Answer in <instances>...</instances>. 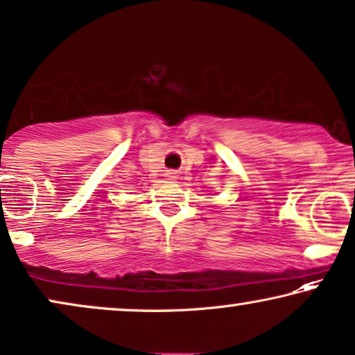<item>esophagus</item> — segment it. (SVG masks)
Returning <instances> with one entry per match:
<instances>
[{"instance_id":"34e87169","label":"esophagus","mask_w":355,"mask_h":355,"mask_svg":"<svg viewBox=\"0 0 355 355\" xmlns=\"http://www.w3.org/2000/svg\"><path fill=\"white\" fill-rule=\"evenodd\" d=\"M167 177H171V178H173V172H171V171H168V172H167Z\"/></svg>"}]
</instances>
